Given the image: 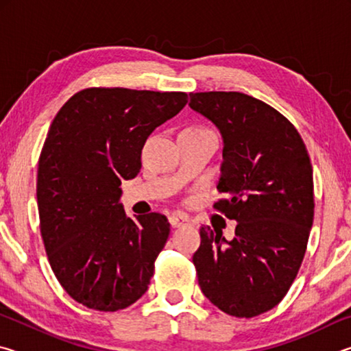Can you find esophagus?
Segmentation results:
<instances>
[{
  "mask_svg": "<svg viewBox=\"0 0 351 351\" xmlns=\"http://www.w3.org/2000/svg\"><path fill=\"white\" fill-rule=\"evenodd\" d=\"M169 221L173 228H181V226L190 224V218L187 215H184V213H173V215L169 218Z\"/></svg>",
  "mask_w": 351,
  "mask_h": 351,
  "instance_id": "esophagus-1",
  "label": "esophagus"
}]
</instances>
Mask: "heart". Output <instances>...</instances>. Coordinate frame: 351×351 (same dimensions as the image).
<instances>
[{"mask_svg":"<svg viewBox=\"0 0 351 351\" xmlns=\"http://www.w3.org/2000/svg\"><path fill=\"white\" fill-rule=\"evenodd\" d=\"M184 130H189V132H207L206 128H203V127H198V125H195V127H187V128H184Z\"/></svg>","mask_w":351,"mask_h":351,"instance_id":"1","label":"heart"}]
</instances>
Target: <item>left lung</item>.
Here are the masks:
<instances>
[{"label":"left lung","instance_id":"8db88e82","mask_svg":"<svg viewBox=\"0 0 351 351\" xmlns=\"http://www.w3.org/2000/svg\"><path fill=\"white\" fill-rule=\"evenodd\" d=\"M189 105L223 136L224 198L213 209L237 221L230 241L199 229V288L229 316H258L280 304L304 260L314 218L310 154L287 117L247 94L190 93Z\"/></svg>","mask_w":351,"mask_h":351}]
</instances>
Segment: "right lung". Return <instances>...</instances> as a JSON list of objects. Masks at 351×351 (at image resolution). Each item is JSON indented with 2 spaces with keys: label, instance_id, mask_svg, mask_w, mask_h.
Masks as SVG:
<instances>
[{
  "label": "right lung",
  "instance_id": "right-lung-1",
  "mask_svg": "<svg viewBox=\"0 0 351 351\" xmlns=\"http://www.w3.org/2000/svg\"><path fill=\"white\" fill-rule=\"evenodd\" d=\"M186 104V93L86 88L51 123L38 159L40 232L57 280L91 310H123L148 288L170 223L156 212L127 217L121 186L138 176L153 130Z\"/></svg>",
  "mask_w": 351,
  "mask_h": 351
}]
</instances>
